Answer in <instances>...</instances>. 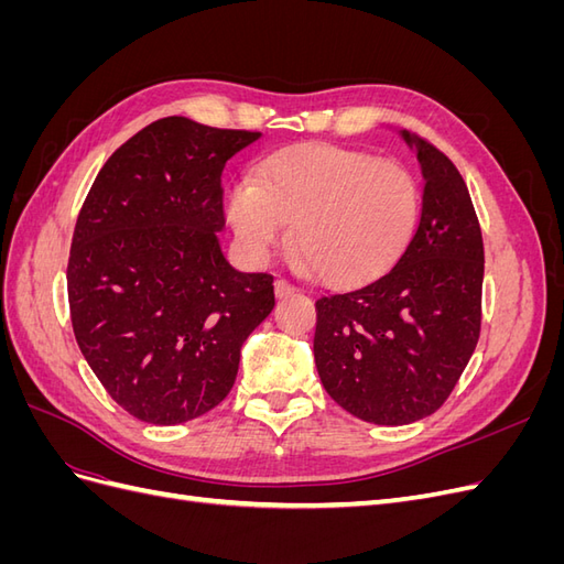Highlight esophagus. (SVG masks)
<instances>
[{
  "label": "esophagus",
  "mask_w": 564,
  "mask_h": 564,
  "mask_svg": "<svg viewBox=\"0 0 564 564\" xmlns=\"http://www.w3.org/2000/svg\"><path fill=\"white\" fill-rule=\"evenodd\" d=\"M292 294H296V286L294 284H289L286 280H275V296L278 299H286V296H292Z\"/></svg>",
  "instance_id": "obj_1"
}]
</instances>
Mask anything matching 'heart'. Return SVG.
Listing matches in <instances>:
<instances>
[{
    "mask_svg": "<svg viewBox=\"0 0 564 564\" xmlns=\"http://www.w3.org/2000/svg\"><path fill=\"white\" fill-rule=\"evenodd\" d=\"M240 249L263 263L289 235L313 275L334 286L377 278L398 259L419 216V187L398 162L336 145H303L265 160L226 193Z\"/></svg>",
    "mask_w": 564,
    "mask_h": 564,
    "instance_id": "b5f03b06",
    "label": "heart"
}]
</instances>
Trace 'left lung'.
I'll return each instance as SVG.
<instances>
[{
	"instance_id": "obj_1",
	"label": "left lung",
	"mask_w": 564,
	"mask_h": 564,
	"mask_svg": "<svg viewBox=\"0 0 564 564\" xmlns=\"http://www.w3.org/2000/svg\"><path fill=\"white\" fill-rule=\"evenodd\" d=\"M423 176L421 216L379 278L315 303V365L352 416L404 425L433 414L480 338L485 249L468 187L437 148L398 131Z\"/></svg>"
}]
</instances>
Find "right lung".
<instances>
[{
  "label": "right lung",
  "mask_w": 564,
  "mask_h": 564,
  "mask_svg": "<svg viewBox=\"0 0 564 564\" xmlns=\"http://www.w3.org/2000/svg\"><path fill=\"white\" fill-rule=\"evenodd\" d=\"M259 139L158 119L112 152L79 212L67 261L77 346L108 395L145 423L214 409L275 308L272 275L235 270L218 242L220 174Z\"/></svg>",
  "instance_id": "right-lung-1"
}]
</instances>
